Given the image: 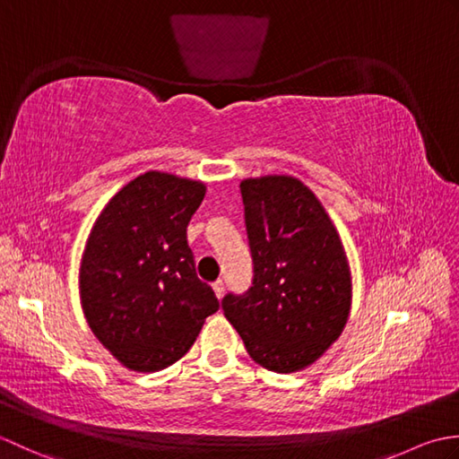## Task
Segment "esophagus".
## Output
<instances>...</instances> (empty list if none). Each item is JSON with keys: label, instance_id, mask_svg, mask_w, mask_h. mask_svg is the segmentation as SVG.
<instances>
[{"label": "esophagus", "instance_id": "esophagus-1", "mask_svg": "<svg viewBox=\"0 0 459 459\" xmlns=\"http://www.w3.org/2000/svg\"><path fill=\"white\" fill-rule=\"evenodd\" d=\"M212 290H214V294H217V298L221 299V298L224 296V281H222V280H217V281H214V284H212Z\"/></svg>", "mask_w": 459, "mask_h": 459}]
</instances>
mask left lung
I'll return each mask as SVG.
<instances>
[{
	"label": "left lung",
	"instance_id": "left-lung-1",
	"mask_svg": "<svg viewBox=\"0 0 459 459\" xmlns=\"http://www.w3.org/2000/svg\"><path fill=\"white\" fill-rule=\"evenodd\" d=\"M255 260L245 296L229 294L222 311L262 368L304 370L343 333L353 278L333 221L307 185L291 175L240 181Z\"/></svg>",
	"mask_w": 459,
	"mask_h": 459
}]
</instances>
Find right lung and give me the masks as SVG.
Segmentation results:
<instances>
[{
    "instance_id": "right-lung-1",
    "label": "right lung",
    "mask_w": 459,
    "mask_h": 459,
    "mask_svg": "<svg viewBox=\"0 0 459 459\" xmlns=\"http://www.w3.org/2000/svg\"><path fill=\"white\" fill-rule=\"evenodd\" d=\"M204 193L203 181L145 171L104 204L86 238L79 268L86 324L135 373L179 360L219 309L187 245Z\"/></svg>"
}]
</instances>
